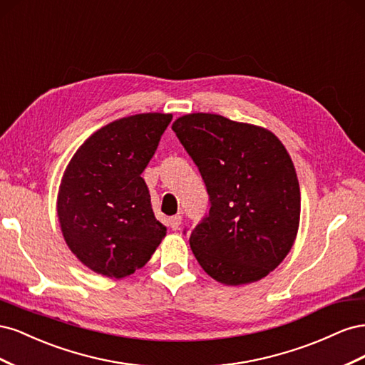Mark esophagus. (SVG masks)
Masks as SVG:
<instances>
[{
    "mask_svg": "<svg viewBox=\"0 0 365 365\" xmlns=\"http://www.w3.org/2000/svg\"><path fill=\"white\" fill-rule=\"evenodd\" d=\"M181 220H182V217H181L180 215L172 216V217L169 219V225H170V228H172V230H178V228H180V225H181Z\"/></svg>",
    "mask_w": 365,
    "mask_h": 365,
    "instance_id": "34e87169",
    "label": "esophagus"
}]
</instances>
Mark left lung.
Returning a JSON list of instances; mask_svg holds the SVG:
<instances>
[{
  "instance_id": "8db88e82",
  "label": "left lung",
  "mask_w": 365,
  "mask_h": 365,
  "mask_svg": "<svg viewBox=\"0 0 365 365\" xmlns=\"http://www.w3.org/2000/svg\"><path fill=\"white\" fill-rule=\"evenodd\" d=\"M172 129L210 196L190 235L197 263L216 282H257L291 251L300 225V184L283 143L262 126L219 114L178 117Z\"/></svg>"
}]
</instances>
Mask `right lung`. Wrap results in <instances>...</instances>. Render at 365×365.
<instances>
[{"instance_id":"1","label":"right lung","mask_w":365,"mask_h":365,"mask_svg":"<svg viewBox=\"0 0 365 365\" xmlns=\"http://www.w3.org/2000/svg\"><path fill=\"white\" fill-rule=\"evenodd\" d=\"M172 114L118 118L88 137L59 185L65 242L91 271L121 279L143 268L165 236L141 178Z\"/></svg>"}]
</instances>
